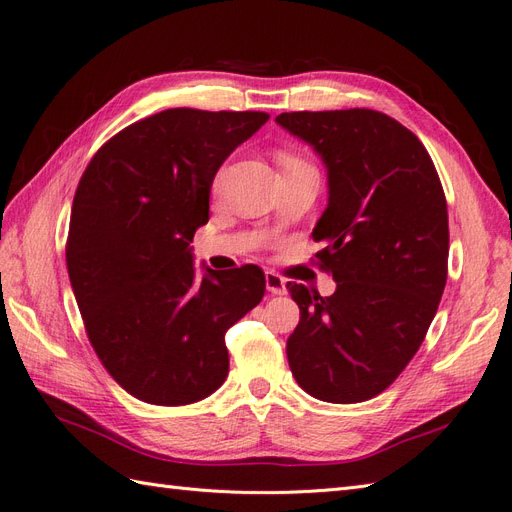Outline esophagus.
<instances>
[{
    "mask_svg": "<svg viewBox=\"0 0 512 512\" xmlns=\"http://www.w3.org/2000/svg\"><path fill=\"white\" fill-rule=\"evenodd\" d=\"M265 284H267V290L271 295H284L286 293V280L275 271L265 273Z\"/></svg>",
    "mask_w": 512,
    "mask_h": 512,
    "instance_id": "esophagus-1",
    "label": "esophagus"
}]
</instances>
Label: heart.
I'll return each mask as SVG.
<instances>
[{"instance_id":"heart-1","label":"heart","mask_w":512,"mask_h":512,"mask_svg":"<svg viewBox=\"0 0 512 512\" xmlns=\"http://www.w3.org/2000/svg\"><path fill=\"white\" fill-rule=\"evenodd\" d=\"M282 161H297V159L290 157V155H282V157H280V163H282Z\"/></svg>"}]
</instances>
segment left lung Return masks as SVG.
Returning a JSON list of instances; mask_svg holds the SVG:
<instances>
[{
  "mask_svg": "<svg viewBox=\"0 0 512 512\" xmlns=\"http://www.w3.org/2000/svg\"><path fill=\"white\" fill-rule=\"evenodd\" d=\"M282 129L327 168V209L312 230L336 280L321 297L288 282L299 325L288 366L310 396L351 405L381 394L431 327L448 278V206L435 165L403 124L375 109L290 112Z\"/></svg>",
  "mask_w": 512,
  "mask_h": 512,
  "instance_id": "obj_1",
  "label": "left lung"
}]
</instances>
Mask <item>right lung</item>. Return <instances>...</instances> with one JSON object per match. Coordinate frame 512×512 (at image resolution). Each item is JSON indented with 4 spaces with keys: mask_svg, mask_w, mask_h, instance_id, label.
<instances>
[{
    "mask_svg": "<svg viewBox=\"0 0 512 512\" xmlns=\"http://www.w3.org/2000/svg\"><path fill=\"white\" fill-rule=\"evenodd\" d=\"M265 112L176 107L116 133L75 191L66 267L88 338L124 390L191 405L228 377L224 334L265 295L256 265L196 280L189 243L211 185Z\"/></svg>",
    "mask_w": 512,
    "mask_h": 512,
    "instance_id": "1",
    "label": "right lung"
}]
</instances>
